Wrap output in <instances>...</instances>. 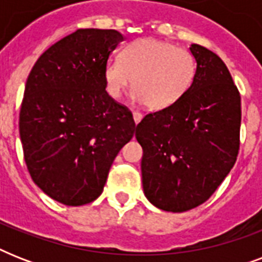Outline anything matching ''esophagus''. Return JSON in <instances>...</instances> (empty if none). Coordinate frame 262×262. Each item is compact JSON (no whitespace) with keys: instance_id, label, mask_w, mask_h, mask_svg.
Returning a JSON list of instances; mask_svg holds the SVG:
<instances>
[{"instance_id":"34e87169","label":"esophagus","mask_w":262,"mask_h":262,"mask_svg":"<svg viewBox=\"0 0 262 262\" xmlns=\"http://www.w3.org/2000/svg\"><path fill=\"white\" fill-rule=\"evenodd\" d=\"M141 118H143V114H141V113H139V111H133V121H135L136 125L141 121Z\"/></svg>"}]
</instances>
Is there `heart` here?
<instances>
[{
    "mask_svg": "<svg viewBox=\"0 0 262 262\" xmlns=\"http://www.w3.org/2000/svg\"><path fill=\"white\" fill-rule=\"evenodd\" d=\"M197 73L194 55L182 47L154 38L129 43L121 58H110L104 67L107 94L118 99L133 80L130 98L162 110L183 98Z\"/></svg>",
    "mask_w": 262,
    "mask_h": 262,
    "instance_id": "1",
    "label": "heart"
}]
</instances>
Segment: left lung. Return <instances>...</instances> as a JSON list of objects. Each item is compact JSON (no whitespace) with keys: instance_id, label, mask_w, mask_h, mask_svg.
Here are the masks:
<instances>
[{"instance_id":"8db88e82","label":"left lung","mask_w":262,"mask_h":262,"mask_svg":"<svg viewBox=\"0 0 262 262\" xmlns=\"http://www.w3.org/2000/svg\"><path fill=\"white\" fill-rule=\"evenodd\" d=\"M189 50L197 62L190 90L170 107L145 115L136 129L144 194L167 212L205 203L239 151L241 95L226 63L200 45Z\"/></svg>"}]
</instances>
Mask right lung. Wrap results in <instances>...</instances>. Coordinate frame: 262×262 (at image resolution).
Segmentation results:
<instances>
[{"instance_id": "1", "label": "right lung", "mask_w": 262, "mask_h": 262, "mask_svg": "<svg viewBox=\"0 0 262 262\" xmlns=\"http://www.w3.org/2000/svg\"><path fill=\"white\" fill-rule=\"evenodd\" d=\"M122 40L115 30H77L49 47L27 79L18 119L27 168L49 197L69 207L102 194L136 132L132 113L104 83L107 59Z\"/></svg>"}]
</instances>
